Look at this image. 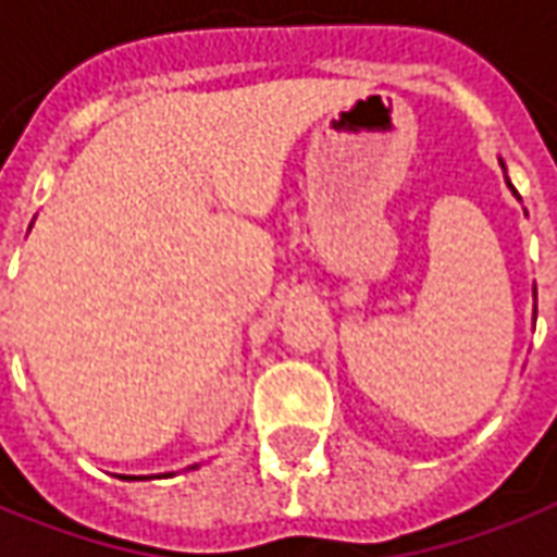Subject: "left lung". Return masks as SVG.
<instances>
[{
    "mask_svg": "<svg viewBox=\"0 0 557 557\" xmlns=\"http://www.w3.org/2000/svg\"><path fill=\"white\" fill-rule=\"evenodd\" d=\"M500 169H504V162H500ZM504 174H507V169H504ZM507 186H509V189H512V184H509V177H507ZM512 196H516V189H512ZM516 198H519V196H516ZM519 201H522V198H519ZM534 298H536V289H534ZM534 313H536V307H534Z\"/></svg>",
    "mask_w": 557,
    "mask_h": 557,
    "instance_id": "obj_1",
    "label": "left lung"
}]
</instances>
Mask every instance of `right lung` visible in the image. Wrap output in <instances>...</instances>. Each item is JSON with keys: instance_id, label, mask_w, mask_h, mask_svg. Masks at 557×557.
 Wrapping results in <instances>:
<instances>
[{"instance_id": "add662e5", "label": "right lung", "mask_w": 557, "mask_h": 557, "mask_svg": "<svg viewBox=\"0 0 557 557\" xmlns=\"http://www.w3.org/2000/svg\"><path fill=\"white\" fill-rule=\"evenodd\" d=\"M33 228V225H29ZM198 465H193V470H196ZM159 476H171V473H159ZM123 480H147V476H123Z\"/></svg>"}]
</instances>
